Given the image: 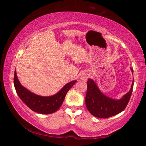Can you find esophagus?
I'll list each match as a JSON object with an SVG mask.
<instances>
[{
    "instance_id": "1",
    "label": "esophagus",
    "mask_w": 146,
    "mask_h": 146,
    "mask_svg": "<svg viewBox=\"0 0 146 146\" xmlns=\"http://www.w3.org/2000/svg\"><path fill=\"white\" fill-rule=\"evenodd\" d=\"M88 77V74L87 73H84L80 76V79L83 81H85L87 80V78Z\"/></svg>"
}]
</instances>
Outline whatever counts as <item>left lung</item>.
<instances>
[{"mask_svg": "<svg viewBox=\"0 0 146 146\" xmlns=\"http://www.w3.org/2000/svg\"><path fill=\"white\" fill-rule=\"evenodd\" d=\"M130 69L133 73V69ZM87 85L85 100L86 108L91 115L100 118L113 117L124 110L129 102L133 88V82L129 91L122 98L116 99L104 95L93 79H88Z\"/></svg>", "mask_w": 146, "mask_h": 146, "instance_id": "obj_1", "label": "left lung"}]
</instances>
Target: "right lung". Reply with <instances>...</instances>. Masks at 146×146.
<instances>
[{
    "label": "right lung",
    "mask_w": 146,
    "mask_h": 146,
    "mask_svg": "<svg viewBox=\"0 0 146 146\" xmlns=\"http://www.w3.org/2000/svg\"><path fill=\"white\" fill-rule=\"evenodd\" d=\"M76 82V80L71 81L55 95L44 97L32 93L24 87L17 77L16 70L14 74L15 88L20 98L33 111L44 115L55 113L60 108L68 91Z\"/></svg>",
    "instance_id": "1"
}]
</instances>
